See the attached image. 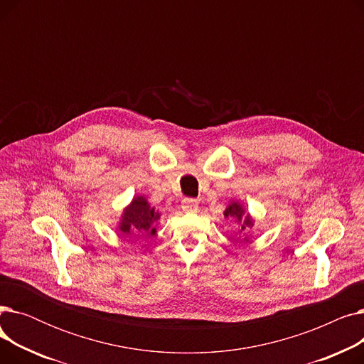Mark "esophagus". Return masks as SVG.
Instances as JSON below:
<instances>
[{"label": "esophagus", "instance_id": "1", "mask_svg": "<svg viewBox=\"0 0 364 364\" xmlns=\"http://www.w3.org/2000/svg\"><path fill=\"white\" fill-rule=\"evenodd\" d=\"M181 209H183V211H187V213H195L199 209V202L196 199L186 198V199L181 200Z\"/></svg>", "mask_w": 364, "mask_h": 364}]
</instances>
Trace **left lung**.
Listing matches in <instances>:
<instances>
[{
  "instance_id": "left-lung-1",
  "label": "left lung",
  "mask_w": 364,
  "mask_h": 364,
  "mask_svg": "<svg viewBox=\"0 0 364 364\" xmlns=\"http://www.w3.org/2000/svg\"><path fill=\"white\" fill-rule=\"evenodd\" d=\"M224 218L235 221L240 227V232L250 230V228L254 227V223H255L254 217L246 211L243 203H240L239 200H235V199L230 200V203L227 205L225 211H224ZM243 240L245 242H250V236L246 235Z\"/></svg>"
}]
</instances>
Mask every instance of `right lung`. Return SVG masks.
Masks as SVG:
<instances>
[{
	"label": "right lung",
	"instance_id": "right-lung-1",
	"mask_svg": "<svg viewBox=\"0 0 364 364\" xmlns=\"http://www.w3.org/2000/svg\"><path fill=\"white\" fill-rule=\"evenodd\" d=\"M159 220L161 213L147 202L146 196L136 195L122 209L118 221V230L128 237L155 236Z\"/></svg>",
	"mask_w": 364,
	"mask_h": 364
}]
</instances>
